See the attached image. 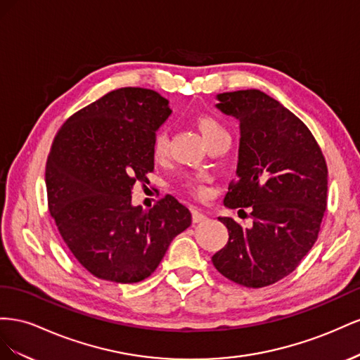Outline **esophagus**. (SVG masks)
I'll return each instance as SVG.
<instances>
[{"label": "esophagus", "instance_id": "esophagus-1", "mask_svg": "<svg viewBox=\"0 0 360 360\" xmlns=\"http://www.w3.org/2000/svg\"><path fill=\"white\" fill-rule=\"evenodd\" d=\"M207 219H208V215L202 212L200 210H196V208L193 210V221L194 223H200V221H205Z\"/></svg>", "mask_w": 360, "mask_h": 360}]
</instances>
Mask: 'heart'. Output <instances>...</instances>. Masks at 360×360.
<instances>
[{"label":"heart","mask_w":360,"mask_h":360,"mask_svg":"<svg viewBox=\"0 0 360 360\" xmlns=\"http://www.w3.org/2000/svg\"><path fill=\"white\" fill-rule=\"evenodd\" d=\"M196 125L200 131L202 137L207 141V145L214 140H229L228 131L221 125V122L219 119H215L214 116L210 115H202L196 119ZM167 150H169V141L164 132H160L157 137L153 139L152 143V155L157 161H161L167 157ZM182 187L186 188L188 193H191L193 196L198 198H205L207 196V187H205V179L202 176H190L186 181H184Z\"/></svg>","instance_id":"1"}]
</instances>
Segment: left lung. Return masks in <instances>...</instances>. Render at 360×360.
Wrapping results in <instances>:
<instances>
[{
	"label": "left lung",
	"instance_id": "obj_1",
	"mask_svg": "<svg viewBox=\"0 0 360 360\" xmlns=\"http://www.w3.org/2000/svg\"><path fill=\"white\" fill-rule=\"evenodd\" d=\"M217 99L215 107L240 120L241 136L237 179L224 205L250 207L253 224L219 217L229 240L212 264L235 283L262 288L292 273L315 244L327 207V164L309 128L264 91H226Z\"/></svg>",
	"mask_w": 360,
	"mask_h": 360
}]
</instances>
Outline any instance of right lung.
<instances>
[{"instance_id": "1", "label": "right lung", "mask_w": 360, "mask_h": 360, "mask_svg": "<svg viewBox=\"0 0 360 360\" xmlns=\"http://www.w3.org/2000/svg\"><path fill=\"white\" fill-rule=\"evenodd\" d=\"M149 89L112 90L72 115L46 161L48 208L61 238L99 279L137 283L157 270L191 212L170 194L155 207H132L136 182L153 172L152 143L170 116Z\"/></svg>"}]
</instances>
